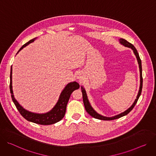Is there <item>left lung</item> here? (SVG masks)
<instances>
[{"instance_id": "1", "label": "left lung", "mask_w": 156, "mask_h": 156, "mask_svg": "<svg viewBox=\"0 0 156 156\" xmlns=\"http://www.w3.org/2000/svg\"><path fill=\"white\" fill-rule=\"evenodd\" d=\"M120 42L122 44V45L125 46V47H128L129 48H131L133 52H134V54H135L136 58H137V60H138V64H139V66H140V90H139V92H138V96L136 97V99H135L134 103L133 104V105L128 108L127 109L126 111H125L124 112H122L117 115H115L114 117H104V116H102L101 115H99V114H98L96 111L93 108V107L91 106L90 102H89L88 101V99H87V95H86V91L83 88V87L81 86V91H82V94H83V103H84V107H85V109L86 110V112L90 114L91 116H92L93 117L95 118V119H99V120H115V119H119L123 116H125L126 115H127L130 111L134 108V107L135 106L136 104L137 103V101L141 94V91H142V87H143V76H142V66H141V60L140 59V57L139 56V54L136 50V49L135 48V46L133 45L132 44H131L130 42H128L126 40L124 39H122V38H120Z\"/></svg>"}]
</instances>
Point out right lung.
<instances>
[{
  "label": "right lung",
  "mask_w": 156,
  "mask_h": 156,
  "mask_svg": "<svg viewBox=\"0 0 156 156\" xmlns=\"http://www.w3.org/2000/svg\"><path fill=\"white\" fill-rule=\"evenodd\" d=\"M35 39L36 38L31 39L30 41L27 42L26 44H25L24 45L20 48L18 52L23 48L28 45L29 44L33 42ZM12 68L11 67L10 76V91L12 101L15 104L17 110H18L20 114L27 120L37 123V124H39V125H51V124L59 122L60 120H61L65 115V114L66 112V105H67V103L69 101L71 94L73 93V91H74L76 90H78V89H79L80 87L79 84L75 81L69 83L66 86V87L64 88V90L62 92L57 103L56 104L55 107L50 111V112L46 114H35V113L30 112L29 111L23 108L15 99L13 94V91H12Z\"/></svg>",
  "instance_id": "obj_1"
}]
</instances>
